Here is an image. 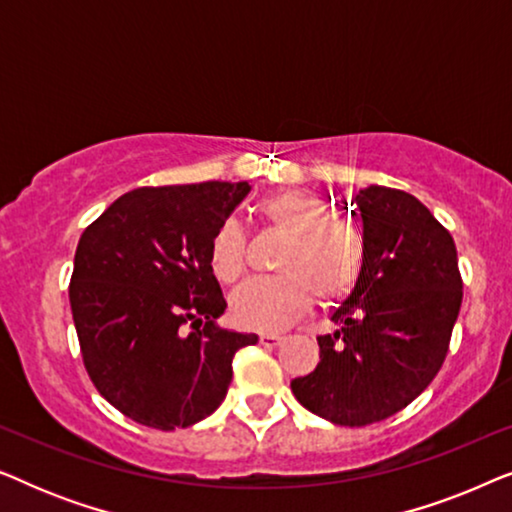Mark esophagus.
<instances>
[{
    "instance_id": "obj_1",
    "label": "esophagus",
    "mask_w": 512,
    "mask_h": 512,
    "mask_svg": "<svg viewBox=\"0 0 512 512\" xmlns=\"http://www.w3.org/2000/svg\"><path fill=\"white\" fill-rule=\"evenodd\" d=\"M282 340H284L282 335H277V333H263L261 335V345L263 347H277Z\"/></svg>"
}]
</instances>
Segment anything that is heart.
I'll return each instance as SVG.
<instances>
[{
  "label": "heart",
  "instance_id": "heart-1",
  "mask_svg": "<svg viewBox=\"0 0 512 512\" xmlns=\"http://www.w3.org/2000/svg\"><path fill=\"white\" fill-rule=\"evenodd\" d=\"M258 214L286 235L277 270L282 275L251 279L230 298L240 326L284 331L312 307L347 298L366 268V240L349 221L333 219L331 207L305 191H279L258 202ZM209 265L221 282H237L247 268V240L235 219L223 221L209 242Z\"/></svg>",
  "mask_w": 512,
  "mask_h": 512
}]
</instances>
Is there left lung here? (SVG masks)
Listing matches in <instances>:
<instances>
[{
  "label": "left lung",
  "instance_id": "1",
  "mask_svg": "<svg viewBox=\"0 0 512 512\" xmlns=\"http://www.w3.org/2000/svg\"><path fill=\"white\" fill-rule=\"evenodd\" d=\"M352 205L363 221L366 268L331 314L338 331L317 338V368L291 391L328 422L366 426L396 415L438 375L464 284L452 235L415 195L368 186Z\"/></svg>",
  "mask_w": 512,
  "mask_h": 512
}]
</instances>
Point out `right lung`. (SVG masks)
<instances>
[{
  "mask_svg": "<svg viewBox=\"0 0 512 512\" xmlns=\"http://www.w3.org/2000/svg\"><path fill=\"white\" fill-rule=\"evenodd\" d=\"M249 191L247 181L135 188L83 230L69 282L83 363L137 424L174 431L212 415L235 352L258 342L216 324L226 300L209 265L216 228Z\"/></svg>",
  "mask_w": 512,
  "mask_h": 512,
  "instance_id": "obj_1",
  "label": "right lung"
}]
</instances>
